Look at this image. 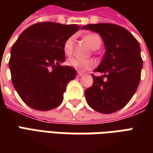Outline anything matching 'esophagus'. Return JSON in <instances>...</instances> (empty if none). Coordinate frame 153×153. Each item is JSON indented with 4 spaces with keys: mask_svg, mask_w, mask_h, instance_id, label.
Returning a JSON list of instances; mask_svg holds the SVG:
<instances>
[{
    "mask_svg": "<svg viewBox=\"0 0 153 153\" xmlns=\"http://www.w3.org/2000/svg\"><path fill=\"white\" fill-rule=\"evenodd\" d=\"M82 75H83L82 72H78V73H77V76H82Z\"/></svg>",
    "mask_w": 153,
    "mask_h": 153,
    "instance_id": "1",
    "label": "esophagus"
}]
</instances>
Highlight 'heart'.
Here are the masks:
<instances>
[{
	"instance_id": "1",
	"label": "heart",
	"mask_w": 153,
	"mask_h": 153,
	"mask_svg": "<svg viewBox=\"0 0 153 153\" xmlns=\"http://www.w3.org/2000/svg\"><path fill=\"white\" fill-rule=\"evenodd\" d=\"M84 40L88 43V45L94 50L98 49L101 45V38L96 33H90V34L86 35L84 36ZM72 42H73V37L70 36L69 38L66 39V41L63 45V50H64V53L65 55L70 56L71 54ZM67 64L68 65L71 66L80 72L88 71L93 67H94V61H92L90 59H83L76 58V57L70 58L67 60Z\"/></svg>"
}]
</instances>
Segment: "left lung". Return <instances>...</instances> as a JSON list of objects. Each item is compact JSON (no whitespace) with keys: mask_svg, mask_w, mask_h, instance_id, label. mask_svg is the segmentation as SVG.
Wrapping results in <instances>:
<instances>
[{"mask_svg":"<svg viewBox=\"0 0 153 153\" xmlns=\"http://www.w3.org/2000/svg\"><path fill=\"white\" fill-rule=\"evenodd\" d=\"M82 29L97 32L102 37L105 53L94 72V83L85 90L86 100L94 111L113 113L131 100L140 81L143 60L139 42L131 33L117 25L101 23Z\"/></svg>","mask_w":153,"mask_h":153,"instance_id":"8db88e82","label":"left lung"}]
</instances>
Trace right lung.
Wrapping results in <instances>:
<instances>
[{"mask_svg":"<svg viewBox=\"0 0 153 153\" xmlns=\"http://www.w3.org/2000/svg\"><path fill=\"white\" fill-rule=\"evenodd\" d=\"M79 28L40 22L28 27L13 45L9 60L12 82L30 107L48 111L63 101L68 82L76 75L72 67L60 65L65 60L63 45Z\"/></svg>","mask_w":153,"mask_h":153,"instance_id":"1","label":"right lung"}]
</instances>
